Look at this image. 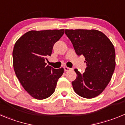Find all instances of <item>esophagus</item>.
Masks as SVG:
<instances>
[{"label": "esophagus", "mask_w": 125, "mask_h": 125, "mask_svg": "<svg viewBox=\"0 0 125 125\" xmlns=\"http://www.w3.org/2000/svg\"><path fill=\"white\" fill-rule=\"evenodd\" d=\"M64 69L65 71H67L71 70V68L67 67V66H64Z\"/></svg>", "instance_id": "34e87169"}]
</instances>
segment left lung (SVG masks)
Listing matches in <instances>:
<instances>
[{
    "instance_id": "left-lung-1",
    "label": "left lung",
    "mask_w": 125,
    "mask_h": 125,
    "mask_svg": "<svg viewBox=\"0 0 125 125\" xmlns=\"http://www.w3.org/2000/svg\"><path fill=\"white\" fill-rule=\"evenodd\" d=\"M78 56L85 57L87 67L72 82L77 94L86 98L97 97L110 81L115 68V51L110 40L96 30H65Z\"/></svg>"
}]
</instances>
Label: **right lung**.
I'll return each instance as SVG.
<instances>
[{
    "label": "right lung",
    "mask_w": 125,
    "mask_h": 125,
    "mask_svg": "<svg viewBox=\"0 0 125 125\" xmlns=\"http://www.w3.org/2000/svg\"><path fill=\"white\" fill-rule=\"evenodd\" d=\"M64 33V30H31L15 43L13 50V65L17 78L31 97L43 100L54 92L64 69L47 66L52 48Z\"/></svg>",
    "instance_id": "add662e5"
}]
</instances>
